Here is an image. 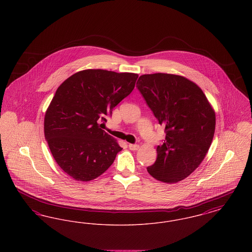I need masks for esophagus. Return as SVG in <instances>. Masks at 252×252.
<instances>
[{
  "label": "esophagus",
  "mask_w": 252,
  "mask_h": 252,
  "mask_svg": "<svg viewBox=\"0 0 252 252\" xmlns=\"http://www.w3.org/2000/svg\"><path fill=\"white\" fill-rule=\"evenodd\" d=\"M128 147H129V149H130V150H133V151H135V150H138L140 146H139L138 144H128Z\"/></svg>",
  "instance_id": "34e87169"
}]
</instances>
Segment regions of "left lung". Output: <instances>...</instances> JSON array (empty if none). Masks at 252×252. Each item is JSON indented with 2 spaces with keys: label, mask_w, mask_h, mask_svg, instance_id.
Masks as SVG:
<instances>
[{
  "label": "left lung",
  "mask_w": 252,
  "mask_h": 252,
  "mask_svg": "<svg viewBox=\"0 0 252 252\" xmlns=\"http://www.w3.org/2000/svg\"><path fill=\"white\" fill-rule=\"evenodd\" d=\"M137 88L166 133L163 144L157 147L156 161L147 172L165 183L186 179L202 162L213 142L214 108L202 90L181 75L144 74Z\"/></svg>",
  "instance_id": "left-lung-1"
}]
</instances>
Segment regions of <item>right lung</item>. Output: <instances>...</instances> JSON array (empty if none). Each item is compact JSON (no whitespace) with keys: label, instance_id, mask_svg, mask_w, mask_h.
Returning <instances> with one entry per match:
<instances>
[{"label":"right lung","instance_id":"1","mask_svg":"<svg viewBox=\"0 0 252 252\" xmlns=\"http://www.w3.org/2000/svg\"><path fill=\"white\" fill-rule=\"evenodd\" d=\"M137 73L89 69L58 88L44 117V136L57 163L77 181L101 176L123 148L100 128L112 109L130 94Z\"/></svg>","mask_w":252,"mask_h":252}]
</instances>
